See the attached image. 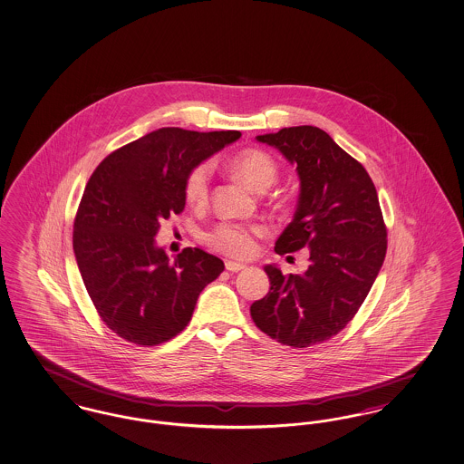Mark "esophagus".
<instances>
[{
    "instance_id": "obj_1",
    "label": "esophagus",
    "mask_w": 464,
    "mask_h": 464,
    "mask_svg": "<svg viewBox=\"0 0 464 464\" xmlns=\"http://www.w3.org/2000/svg\"><path fill=\"white\" fill-rule=\"evenodd\" d=\"M226 269L229 271V273H238L241 269H245V266L240 264V262H233V260H226Z\"/></svg>"
}]
</instances>
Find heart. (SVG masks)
<instances>
[{
    "mask_svg": "<svg viewBox=\"0 0 464 464\" xmlns=\"http://www.w3.org/2000/svg\"><path fill=\"white\" fill-rule=\"evenodd\" d=\"M229 172L256 191H266L276 183L279 169L276 160L264 150L245 149L229 160ZM212 164L200 162L189 169L185 179L186 202L204 208L210 200ZM264 235L259 224L223 221L205 233V241L219 254L233 259H248L257 252V240Z\"/></svg>",
    "mask_w": 464,
    "mask_h": 464,
    "instance_id": "heart-1",
    "label": "heart"
}]
</instances>
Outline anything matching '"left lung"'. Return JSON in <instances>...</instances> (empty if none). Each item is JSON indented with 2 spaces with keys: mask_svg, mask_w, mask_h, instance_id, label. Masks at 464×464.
Segmentation results:
<instances>
[{
  "mask_svg": "<svg viewBox=\"0 0 464 464\" xmlns=\"http://www.w3.org/2000/svg\"><path fill=\"white\" fill-rule=\"evenodd\" d=\"M297 164L300 197L276 254L309 248L302 275L266 266L269 294L250 305L260 332L305 349L340 334L357 314L387 254V226L370 174L314 126L257 136Z\"/></svg>",
  "mask_w": 464,
  "mask_h": 464,
  "instance_id": "1",
  "label": "left lung"
}]
</instances>
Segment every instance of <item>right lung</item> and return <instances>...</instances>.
<instances>
[{"instance_id": "right-lung-1", "label": "right lung", "mask_w": 464, "mask_h": 464, "mask_svg": "<svg viewBox=\"0 0 464 464\" xmlns=\"http://www.w3.org/2000/svg\"><path fill=\"white\" fill-rule=\"evenodd\" d=\"M240 136L162 128L94 169L75 214V260L100 319L126 342L153 347L181 334L200 292L223 273V260L202 248L170 262L153 237L160 219L185 210L189 169Z\"/></svg>"}]
</instances>
